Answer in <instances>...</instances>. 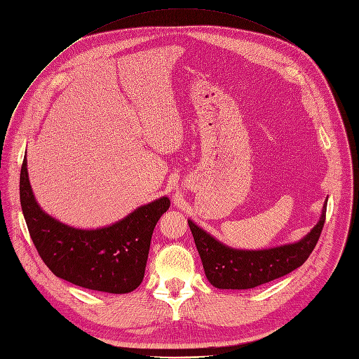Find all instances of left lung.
<instances>
[{
    "label": "left lung",
    "mask_w": 359,
    "mask_h": 359,
    "mask_svg": "<svg viewBox=\"0 0 359 359\" xmlns=\"http://www.w3.org/2000/svg\"><path fill=\"white\" fill-rule=\"evenodd\" d=\"M327 203L325 201L319 222L302 241L265 250L231 249L189 220L206 278L219 289H250L302 266L320 236L327 217Z\"/></svg>",
    "instance_id": "left-lung-1"
}]
</instances>
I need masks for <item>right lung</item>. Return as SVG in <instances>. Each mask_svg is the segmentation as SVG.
I'll return each instance as SVG.
<instances>
[{
    "instance_id": "1",
    "label": "right lung",
    "mask_w": 359,
    "mask_h": 359,
    "mask_svg": "<svg viewBox=\"0 0 359 359\" xmlns=\"http://www.w3.org/2000/svg\"><path fill=\"white\" fill-rule=\"evenodd\" d=\"M20 202L32 243L48 269L77 286L109 293L132 292L142 283L154 226L170 206L168 198H161L109 227L76 229L40 209L29 186L25 157Z\"/></svg>"
}]
</instances>
